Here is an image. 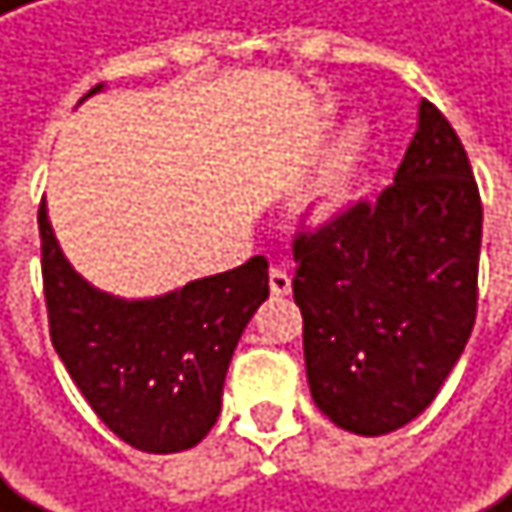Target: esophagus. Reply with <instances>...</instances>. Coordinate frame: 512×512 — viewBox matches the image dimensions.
I'll list each match as a JSON object with an SVG mask.
<instances>
[{
    "mask_svg": "<svg viewBox=\"0 0 512 512\" xmlns=\"http://www.w3.org/2000/svg\"><path fill=\"white\" fill-rule=\"evenodd\" d=\"M268 287H271V296H290V290H293V277H290L284 268H271V274H268Z\"/></svg>",
    "mask_w": 512,
    "mask_h": 512,
    "instance_id": "obj_1",
    "label": "esophagus"
}]
</instances>
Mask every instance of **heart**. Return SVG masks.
<instances>
[{
	"mask_svg": "<svg viewBox=\"0 0 512 512\" xmlns=\"http://www.w3.org/2000/svg\"><path fill=\"white\" fill-rule=\"evenodd\" d=\"M372 146H375V134L366 121H354L339 137L336 149L326 155L320 173L302 195V213L311 222L336 219L357 201Z\"/></svg>",
	"mask_w": 512,
	"mask_h": 512,
	"instance_id": "b5f03b06",
	"label": "heart"
}]
</instances>
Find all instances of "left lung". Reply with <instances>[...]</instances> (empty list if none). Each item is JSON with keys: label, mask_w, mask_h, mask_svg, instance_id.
Segmentation results:
<instances>
[{"label": "left lung", "mask_w": 512, "mask_h": 512, "mask_svg": "<svg viewBox=\"0 0 512 512\" xmlns=\"http://www.w3.org/2000/svg\"><path fill=\"white\" fill-rule=\"evenodd\" d=\"M482 201L449 118L421 103L394 186L293 241L308 385L360 437L418 418L476 320Z\"/></svg>", "instance_id": "1"}]
</instances>
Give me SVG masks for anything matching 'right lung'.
I'll use <instances>...</instances> for the list:
<instances>
[{"mask_svg":"<svg viewBox=\"0 0 512 512\" xmlns=\"http://www.w3.org/2000/svg\"><path fill=\"white\" fill-rule=\"evenodd\" d=\"M39 238L51 345L97 418L140 452L198 446L219 418L241 332L268 299V259L253 256L167 296L124 302L72 271L45 204Z\"/></svg>","mask_w":512,"mask_h":512,"instance_id":"obj_1","label":"right lung"}]
</instances>
